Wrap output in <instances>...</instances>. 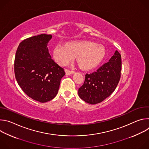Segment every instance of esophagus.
<instances>
[{"mask_svg": "<svg viewBox=\"0 0 149 149\" xmlns=\"http://www.w3.org/2000/svg\"><path fill=\"white\" fill-rule=\"evenodd\" d=\"M65 73H66L67 75H70V74H72L74 73V71H71V70H67V69H65Z\"/></svg>", "mask_w": 149, "mask_h": 149, "instance_id": "34e87169", "label": "esophagus"}]
</instances>
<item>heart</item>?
<instances>
[{
  "label": "heart",
  "instance_id": "b5f03b06",
  "mask_svg": "<svg viewBox=\"0 0 149 149\" xmlns=\"http://www.w3.org/2000/svg\"><path fill=\"white\" fill-rule=\"evenodd\" d=\"M104 55V47L90 41L70 42L67 46L58 44L53 50L54 58L59 64L65 65L77 56L79 65L85 70H90L97 67Z\"/></svg>",
  "mask_w": 149,
  "mask_h": 149
}]
</instances>
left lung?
I'll list each match as a JSON object with an SVG mask.
<instances>
[{
	"instance_id": "left-lung-1",
	"label": "left lung",
	"mask_w": 149,
	"mask_h": 149,
	"mask_svg": "<svg viewBox=\"0 0 149 149\" xmlns=\"http://www.w3.org/2000/svg\"><path fill=\"white\" fill-rule=\"evenodd\" d=\"M121 71V56L116 51L109 61L97 71L86 74L84 84L78 89L79 97L87 103L95 104L104 101L115 90Z\"/></svg>"
}]
</instances>
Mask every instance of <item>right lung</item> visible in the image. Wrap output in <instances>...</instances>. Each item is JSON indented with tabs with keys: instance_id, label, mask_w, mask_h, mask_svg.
Segmentation results:
<instances>
[{
	"instance_id": "add662e5",
	"label": "right lung",
	"mask_w": 149,
	"mask_h": 149,
	"mask_svg": "<svg viewBox=\"0 0 149 149\" xmlns=\"http://www.w3.org/2000/svg\"><path fill=\"white\" fill-rule=\"evenodd\" d=\"M51 35L40 34L24 39L17 49L14 71L19 86L29 97L40 102L57 94L63 68L52 59L48 43Z\"/></svg>"
}]
</instances>
